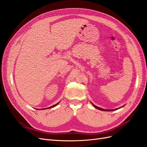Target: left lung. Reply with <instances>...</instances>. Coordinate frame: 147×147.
Instances as JSON below:
<instances>
[{
	"mask_svg": "<svg viewBox=\"0 0 147 147\" xmlns=\"http://www.w3.org/2000/svg\"><path fill=\"white\" fill-rule=\"evenodd\" d=\"M91 104H92V105L94 107V108H96V109H98V110H102V111H113V110H118V109H120V108H122L123 107H124V105H123V106H122V107H119V108H118V109H113V110H106V109H102V108H100V107H97V106H96L95 105H94L93 104L92 102H91Z\"/></svg>",
	"mask_w": 147,
	"mask_h": 147,
	"instance_id": "1",
	"label": "left lung"
}]
</instances>
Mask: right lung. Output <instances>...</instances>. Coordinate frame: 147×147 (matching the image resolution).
Returning a JSON list of instances; mask_svg holds the SVG:
<instances>
[{
  "label": "right lung",
  "mask_w": 147,
  "mask_h": 147,
  "mask_svg": "<svg viewBox=\"0 0 147 147\" xmlns=\"http://www.w3.org/2000/svg\"><path fill=\"white\" fill-rule=\"evenodd\" d=\"M59 103V102H58V103H57L56 104H55V105H53V106H51V107H48V108H45V109H51V108H53V107H56V105H57V104H58ZM43 109V110H44ZM43 110V109H42Z\"/></svg>",
  "instance_id": "1"
}]
</instances>
